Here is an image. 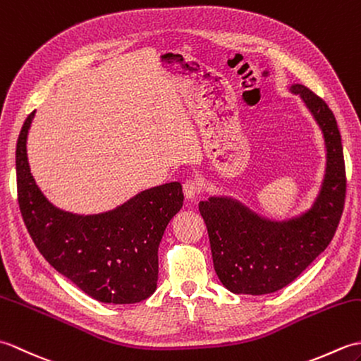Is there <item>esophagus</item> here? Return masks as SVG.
<instances>
[{
	"mask_svg": "<svg viewBox=\"0 0 361 361\" xmlns=\"http://www.w3.org/2000/svg\"><path fill=\"white\" fill-rule=\"evenodd\" d=\"M183 190H185L188 200H192V198H195L202 192V185L197 180H188L185 185H183Z\"/></svg>",
	"mask_w": 361,
	"mask_h": 361,
	"instance_id": "obj_1",
	"label": "esophagus"
}]
</instances>
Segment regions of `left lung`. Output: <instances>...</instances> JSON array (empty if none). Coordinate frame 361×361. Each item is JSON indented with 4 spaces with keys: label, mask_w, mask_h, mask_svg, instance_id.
Masks as SVG:
<instances>
[{
    "label": "left lung",
    "mask_w": 361,
    "mask_h": 361,
    "mask_svg": "<svg viewBox=\"0 0 361 361\" xmlns=\"http://www.w3.org/2000/svg\"><path fill=\"white\" fill-rule=\"evenodd\" d=\"M323 130L327 169L323 189L302 217L274 224L229 198L200 202L214 268L233 293L267 295L293 282L334 239L346 198V167L336 119L329 105L304 85L291 87Z\"/></svg>",
    "instance_id": "8db88e82"
}]
</instances>
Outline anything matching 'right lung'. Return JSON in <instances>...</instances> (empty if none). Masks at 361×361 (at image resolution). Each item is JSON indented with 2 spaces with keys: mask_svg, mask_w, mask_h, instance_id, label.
Wrapping results in <instances>:
<instances>
[{
  "mask_svg": "<svg viewBox=\"0 0 361 361\" xmlns=\"http://www.w3.org/2000/svg\"><path fill=\"white\" fill-rule=\"evenodd\" d=\"M34 111L17 141V192L23 220L43 257L101 302L132 304L157 290L158 247L183 206L180 183L152 188L118 209L74 216L46 200L30 175L26 153Z\"/></svg>",
  "mask_w": 361,
  "mask_h": 361,
  "instance_id": "1",
  "label": "right lung"
}]
</instances>
